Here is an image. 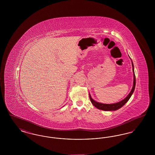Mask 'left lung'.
<instances>
[{
  "label": "left lung",
  "instance_id": "8db88e82",
  "mask_svg": "<svg viewBox=\"0 0 155 155\" xmlns=\"http://www.w3.org/2000/svg\"><path fill=\"white\" fill-rule=\"evenodd\" d=\"M132 66H133V73H134V84H133V88L131 89L130 93L128 94V95L124 99H123V101H121V102H118V103H114V104H103V103H99V102H95L94 100H93L92 99L91 96H90V94H89L90 100H91V102L95 107H96V108H97L100 110H116L119 109L120 108H121L122 106H123L125 103L128 102V101L130 99V98L133 95V92H134V89H135V87L136 80H135V73H134L133 61H132Z\"/></svg>",
  "mask_w": 155,
  "mask_h": 155
}]
</instances>
